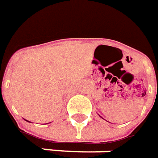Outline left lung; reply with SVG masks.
<instances>
[{"label":"left lung","mask_w":158,"mask_h":158,"mask_svg":"<svg viewBox=\"0 0 158 158\" xmlns=\"http://www.w3.org/2000/svg\"><path fill=\"white\" fill-rule=\"evenodd\" d=\"M102 118H103V117H102ZM103 119H104V118H103Z\"/></svg>","instance_id":"left-lung-1"}]
</instances>
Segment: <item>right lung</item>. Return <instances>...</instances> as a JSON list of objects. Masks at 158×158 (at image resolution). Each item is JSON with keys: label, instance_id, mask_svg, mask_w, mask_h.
Instances as JSON below:
<instances>
[{"label": "right lung", "instance_id": "add662e5", "mask_svg": "<svg viewBox=\"0 0 158 158\" xmlns=\"http://www.w3.org/2000/svg\"><path fill=\"white\" fill-rule=\"evenodd\" d=\"M27 122H29V121H27ZM30 123H31V122H30Z\"/></svg>", "mask_w": 158, "mask_h": 158}]
</instances>
